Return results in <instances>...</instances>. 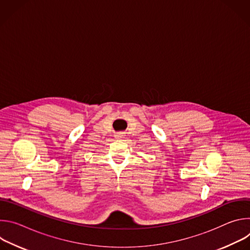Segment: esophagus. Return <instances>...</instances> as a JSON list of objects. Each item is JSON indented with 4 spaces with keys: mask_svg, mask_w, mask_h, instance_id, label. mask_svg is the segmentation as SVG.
<instances>
[{
    "mask_svg": "<svg viewBox=\"0 0 250 250\" xmlns=\"http://www.w3.org/2000/svg\"><path fill=\"white\" fill-rule=\"evenodd\" d=\"M116 137H117L118 139H123V138H125V134H124L123 132H120V133H117V134H116Z\"/></svg>",
    "mask_w": 250,
    "mask_h": 250,
    "instance_id": "esophagus-1",
    "label": "esophagus"
}]
</instances>
